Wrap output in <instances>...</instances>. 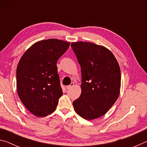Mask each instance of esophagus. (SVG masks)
Here are the masks:
<instances>
[{
  "label": "esophagus",
  "instance_id": "esophagus-1",
  "mask_svg": "<svg viewBox=\"0 0 147 147\" xmlns=\"http://www.w3.org/2000/svg\"><path fill=\"white\" fill-rule=\"evenodd\" d=\"M74 86V83H71V84H70V85L67 86V89H71Z\"/></svg>",
  "mask_w": 147,
  "mask_h": 147
}]
</instances>
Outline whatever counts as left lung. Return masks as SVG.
Here are the masks:
<instances>
[{
    "label": "left lung",
    "mask_w": 147,
    "mask_h": 147,
    "mask_svg": "<svg viewBox=\"0 0 147 147\" xmlns=\"http://www.w3.org/2000/svg\"><path fill=\"white\" fill-rule=\"evenodd\" d=\"M71 47L81 67V94L73 102L82 117L93 120L104 115L119 97L120 67L106 47L89 42H73Z\"/></svg>",
    "instance_id": "obj_1"
}]
</instances>
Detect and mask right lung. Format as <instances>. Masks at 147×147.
I'll return each mask as SVG.
<instances>
[{
    "mask_svg": "<svg viewBox=\"0 0 147 147\" xmlns=\"http://www.w3.org/2000/svg\"><path fill=\"white\" fill-rule=\"evenodd\" d=\"M70 43L49 39L35 43L23 54L17 67V90L24 106L43 117L56 110L63 94L56 63Z\"/></svg>",
    "mask_w": 147,
    "mask_h": 147,
    "instance_id": "add662e5",
    "label": "right lung"
}]
</instances>
